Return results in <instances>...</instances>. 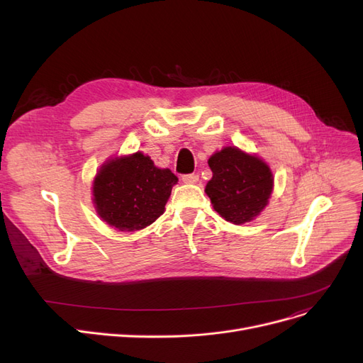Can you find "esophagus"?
Returning a JSON list of instances; mask_svg holds the SVG:
<instances>
[{"label":"esophagus","instance_id":"1","mask_svg":"<svg viewBox=\"0 0 363 363\" xmlns=\"http://www.w3.org/2000/svg\"><path fill=\"white\" fill-rule=\"evenodd\" d=\"M182 182H184V184H197V182H199V175H196V174L184 175V177H182Z\"/></svg>","mask_w":363,"mask_h":363}]
</instances>
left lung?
Listing matches in <instances>:
<instances>
[{
  "label": "left lung",
  "instance_id": "obj_1",
  "mask_svg": "<svg viewBox=\"0 0 363 363\" xmlns=\"http://www.w3.org/2000/svg\"><path fill=\"white\" fill-rule=\"evenodd\" d=\"M207 163L213 177L204 191L225 220L242 225L263 212L274 189L268 163L234 145L216 151Z\"/></svg>",
  "mask_w": 363,
  "mask_h": 363
}]
</instances>
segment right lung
<instances>
[{"instance_id":"add662e5","label":"right lung","mask_w":363,"mask_h":363,"mask_svg":"<svg viewBox=\"0 0 363 363\" xmlns=\"http://www.w3.org/2000/svg\"><path fill=\"white\" fill-rule=\"evenodd\" d=\"M177 182L170 169L157 167L137 151L101 164L92 182V201L99 216L114 230L140 231L163 215Z\"/></svg>"}]
</instances>
